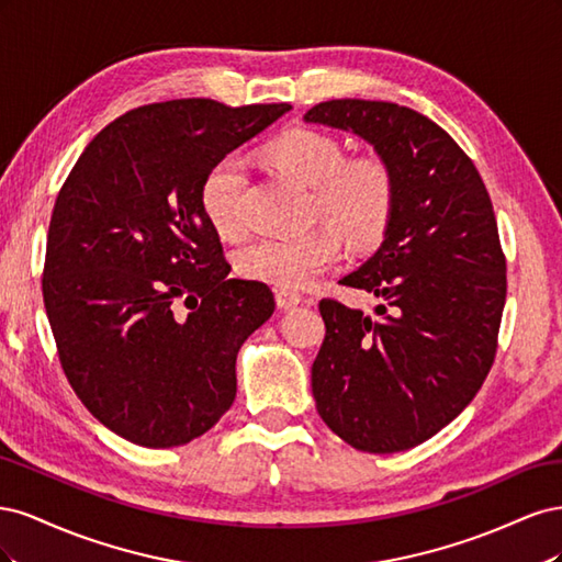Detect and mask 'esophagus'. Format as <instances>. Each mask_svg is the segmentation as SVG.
I'll return each instance as SVG.
<instances>
[{"label":"esophagus","mask_w":562,"mask_h":562,"mask_svg":"<svg viewBox=\"0 0 562 562\" xmlns=\"http://www.w3.org/2000/svg\"><path fill=\"white\" fill-rule=\"evenodd\" d=\"M302 302V295L297 291H288V288H279L277 291V304L281 310H293Z\"/></svg>","instance_id":"34e87169"}]
</instances>
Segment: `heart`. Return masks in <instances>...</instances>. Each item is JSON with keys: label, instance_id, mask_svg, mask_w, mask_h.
<instances>
[{"label": "heart", "instance_id": "b5f03b06", "mask_svg": "<svg viewBox=\"0 0 562 562\" xmlns=\"http://www.w3.org/2000/svg\"><path fill=\"white\" fill-rule=\"evenodd\" d=\"M267 164L302 190L312 192L314 213L342 232L353 246H368L386 229L394 211L396 184L380 155L347 157L326 133L295 128L269 145ZM246 166L239 157L217 159L201 182L199 201L211 227L236 239L244 220ZM342 260V241L333 229H316L300 239H265L236 258L241 274L277 288H302Z\"/></svg>", "mask_w": 562, "mask_h": 562}]
</instances>
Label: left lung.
<instances>
[{"mask_svg": "<svg viewBox=\"0 0 562 562\" xmlns=\"http://www.w3.org/2000/svg\"><path fill=\"white\" fill-rule=\"evenodd\" d=\"M304 122L359 135L396 184L382 246L339 281L375 295V310L318 302L316 411L356 450H411L464 411L495 363L506 302L495 211L464 149L411 108L328 100Z\"/></svg>", "mask_w": 562, "mask_h": 562, "instance_id": "obj_1", "label": "left lung"}]
</instances>
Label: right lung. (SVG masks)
<instances>
[{"instance_id": "right-lung-1", "label": "right lung", "mask_w": 562, "mask_h": 562, "mask_svg": "<svg viewBox=\"0 0 562 562\" xmlns=\"http://www.w3.org/2000/svg\"><path fill=\"white\" fill-rule=\"evenodd\" d=\"M288 110L206 98L135 108L60 187L42 279L58 359L89 413L135 446L176 448L215 427L236 396V353L274 314L267 283L229 277L199 190Z\"/></svg>"}]
</instances>
